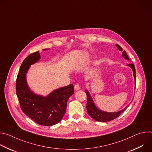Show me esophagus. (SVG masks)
Here are the masks:
<instances>
[{"mask_svg": "<svg viewBox=\"0 0 152 152\" xmlns=\"http://www.w3.org/2000/svg\"><path fill=\"white\" fill-rule=\"evenodd\" d=\"M74 89H75V91H77V90H79L80 89V86H79V85H78V84H76V85H75V86H74Z\"/></svg>", "mask_w": 152, "mask_h": 152, "instance_id": "34e87169", "label": "esophagus"}]
</instances>
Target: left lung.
I'll return each mask as SVG.
<instances>
[{
	"label": "left lung",
	"mask_w": 152,
	"mask_h": 152,
	"mask_svg": "<svg viewBox=\"0 0 152 152\" xmlns=\"http://www.w3.org/2000/svg\"><path fill=\"white\" fill-rule=\"evenodd\" d=\"M117 48L120 51H122V48L118 45H116ZM122 57L126 60L129 61V58L126 53V52L124 50L122 53ZM127 66L131 67L132 69L134 77V80H135V82H136V75H135V68L134 65L132 64H129L126 65ZM85 93L86 94V97H87V104H86V110H87V113H88L89 115L93 118L94 120L100 122H106L111 121L118 116H120L121 113L125 111V110L127 107L129 105H127L126 107L123 108V110L117 111V112H113V113H110V112H106L104 111H102L96 106L93 98L91 97L89 91L88 90H85ZM134 99V98H133ZM133 99L131 102L132 103Z\"/></svg>",
	"instance_id": "1"
}]
</instances>
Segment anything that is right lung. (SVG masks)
<instances>
[{
    "label": "right lung",
    "mask_w": 152,
    "mask_h": 152,
    "mask_svg": "<svg viewBox=\"0 0 152 152\" xmlns=\"http://www.w3.org/2000/svg\"><path fill=\"white\" fill-rule=\"evenodd\" d=\"M40 59V53L37 51L23 61L17 77L16 93L23 113L38 124L50 126L60 122L66 113L67 101L74 93L73 85L54 90L46 96L32 91L28 84L26 75L31 65Z\"/></svg>",
    "instance_id": "add662e5"
}]
</instances>
